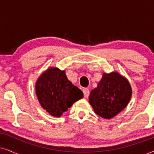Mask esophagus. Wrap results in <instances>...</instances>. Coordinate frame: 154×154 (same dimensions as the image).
Wrapping results in <instances>:
<instances>
[{"instance_id": "34e87169", "label": "esophagus", "mask_w": 154, "mask_h": 154, "mask_svg": "<svg viewBox=\"0 0 154 154\" xmlns=\"http://www.w3.org/2000/svg\"><path fill=\"white\" fill-rule=\"evenodd\" d=\"M83 92L84 94V97L88 98V96H89V94H90V91H89V90H88V88H84V89L83 90Z\"/></svg>"}]
</instances>
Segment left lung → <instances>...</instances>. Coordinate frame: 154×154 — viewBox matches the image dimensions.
<instances>
[{
  "label": "left lung",
  "mask_w": 154,
  "mask_h": 154,
  "mask_svg": "<svg viewBox=\"0 0 154 154\" xmlns=\"http://www.w3.org/2000/svg\"><path fill=\"white\" fill-rule=\"evenodd\" d=\"M131 96V86L125 78L118 72L104 73L97 87L90 92L89 102L95 113L110 119L125 108Z\"/></svg>",
  "instance_id": "left-lung-1"
}]
</instances>
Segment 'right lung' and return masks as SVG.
Segmentation results:
<instances>
[{
    "mask_svg": "<svg viewBox=\"0 0 154 154\" xmlns=\"http://www.w3.org/2000/svg\"><path fill=\"white\" fill-rule=\"evenodd\" d=\"M35 92L41 106L51 116L60 117L83 93L66 76L65 71L49 68L35 83Z\"/></svg>",
    "mask_w": 154,
    "mask_h": 154,
    "instance_id": "add662e5",
    "label": "right lung"
}]
</instances>
